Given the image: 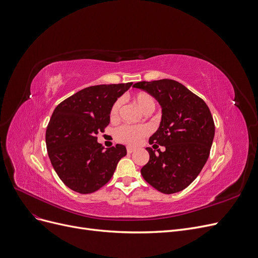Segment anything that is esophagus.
I'll list each match as a JSON object with an SVG mask.
<instances>
[{
  "mask_svg": "<svg viewBox=\"0 0 258 258\" xmlns=\"http://www.w3.org/2000/svg\"><path fill=\"white\" fill-rule=\"evenodd\" d=\"M135 151H136V148H135V147H127V153H128V154L134 153Z\"/></svg>",
  "mask_w": 258,
  "mask_h": 258,
  "instance_id": "obj_1",
  "label": "esophagus"
}]
</instances>
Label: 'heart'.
I'll list each match as a JSON object with an SVG mask.
<instances>
[{"label":"heart","mask_w":258,"mask_h":258,"mask_svg":"<svg viewBox=\"0 0 258 258\" xmlns=\"http://www.w3.org/2000/svg\"><path fill=\"white\" fill-rule=\"evenodd\" d=\"M137 106L144 113L153 112L155 108V100L147 92H138L132 97ZM120 101H116L110 111L111 119H116L119 114ZM150 134V129L146 126H130V124H122L115 131V137L119 142L128 145H137L141 140Z\"/></svg>","instance_id":"heart-1"}]
</instances>
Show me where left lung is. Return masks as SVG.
<instances>
[{"label":"left lung","mask_w":258,"mask_h":258,"mask_svg":"<svg viewBox=\"0 0 258 258\" xmlns=\"http://www.w3.org/2000/svg\"><path fill=\"white\" fill-rule=\"evenodd\" d=\"M134 87L145 90L160 104L159 128L148 142L166 148L158 153L146 148L150 160L141 174L163 194L181 191L198 176L209 158L215 134L213 117L204 100L176 81L139 82Z\"/></svg>","instance_id":"1"}]
</instances>
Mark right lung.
<instances>
[{"mask_svg": "<svg viewBox=\"0 0 258 258\" xmlns=\"http://www.w3.org/2000/svg\"><path fill=\"white\" fill-rule=\"evenodd\" d=\"M132 83L90 86L62 101L46 129V147L62 182L80 194L104 186L127 155L121 144L103 150L97 135L110 123V111Z\"/></svg>", "mask_w": 258, "mask_h": 258, "instance_id": "add662e5", "label": "right lung"}]
</instances>
